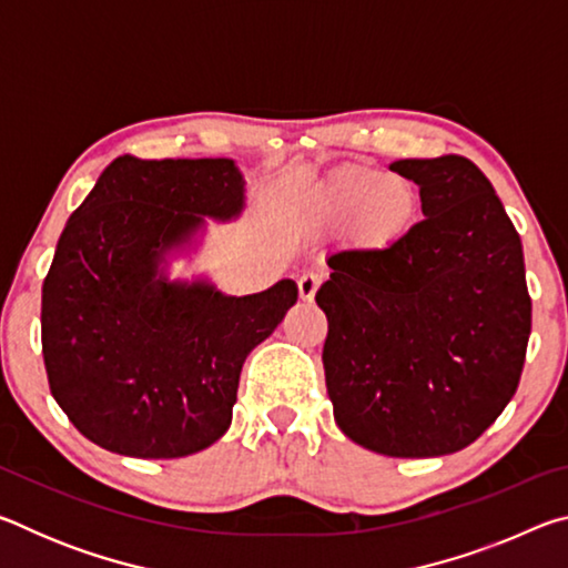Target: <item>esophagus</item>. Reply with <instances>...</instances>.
<instances>
[{"instance_id": "1", "label": "esophagus", "mask_w": 568, "mask_h": 568, "mask_svg": "<svg viewBox=\"0 0 568 568\" xmlns=\"http://www.w3.org/2000/svg\"><path fill=\"white\" fill-rule=\"evenodd\" d=\"M318 285H321V277L315 273H303L297 277V293H301V301H313Z\"/></svg>"}]
</instances>
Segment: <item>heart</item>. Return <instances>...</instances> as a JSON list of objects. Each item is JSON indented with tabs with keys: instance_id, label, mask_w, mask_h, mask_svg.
Instances as JSON below:
<instances>
[{
	"instance_id": "b5f03b06",
	"label": "heart",
	"mask_w": 568,
	"mask_h": 568,
	"mask_svg": "<svg viewBox=\"0 0 568 568\" xmlns=\"http://www.w3.org/2000/svg\"><path fill=\"white\" fill-rule=\"evenodd\" d=\"M418 213V192L406 178H383L368 168H351L325 182L313 203L318 225L348 224L358 247L383 250L408 233Z\"/></svg>"
}]
</instances>
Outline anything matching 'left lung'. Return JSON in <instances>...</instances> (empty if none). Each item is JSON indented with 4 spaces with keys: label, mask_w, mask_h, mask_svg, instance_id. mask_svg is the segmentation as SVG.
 Returning a JSON list of instances; mask_svg holds the SVG:
<instances>
[{
    "label": "left lung",
    "mask_w": 568,
    "mask_h": 568,
    "mask_svg": "<svg viewBox=\"0 0 568 568\" xmlns=\"http://www.w3.org/2000/svg\"><path fill=\"white\" fill-rule=\"evenodd\" d=\"M423 220L383 250L328 257L315 293L333 416L393 458L466 448L501 416L531 335L521 237L491 182L460 155L398 160Z\"/></svg>",
    "instance_id": "obj_1"
}]
</instances>
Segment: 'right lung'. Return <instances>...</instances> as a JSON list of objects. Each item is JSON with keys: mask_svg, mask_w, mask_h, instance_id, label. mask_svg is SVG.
Wrapping results in <instances>:
<instances>
[{"mask_svg": "<svg viewBox=\"0 0 568 568\" xmlns=\"http://www.w3.org/2000/svg\"><path fill=\"white\" fill-rule=\"evenodd\" d=\"M243 205L233 160L122 155L67 220L42 285V355L54 400L92 444L180 458L230 428L247 353L295 305L297 285L235 297L172 283L162 263L203 217H237Z\"/></svg>", "mask_w": 568, "mask_h": 568, "instance_id": "right-lung-1", "label": "right lung"}]
</instances>
